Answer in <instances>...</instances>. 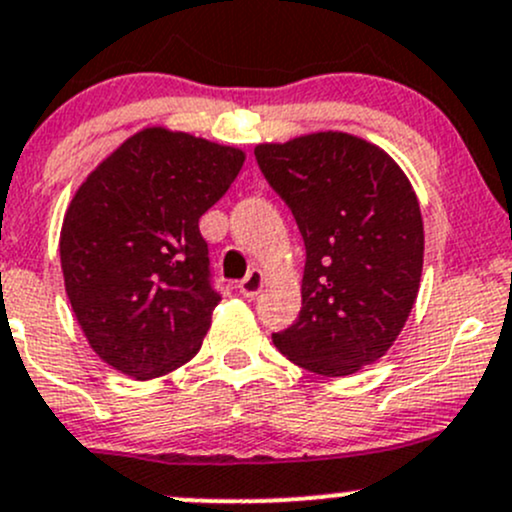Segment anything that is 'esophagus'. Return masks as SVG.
I'll return each mask as SVG.
<instances>
[{
	"instance_id": "obj_1",
	"label": "esophagus",
	"mask_w": 512,
	"mask_h": 512,
	"mask_svg": "<svg viewBox=\"0 0 512 512\" xmlns=\"http://www.w3.org/2000/svg\"><path fill=\"white\" fill-rule=\"evenodd\" d=\"M262 287H265V274H262V270H250L238 284L240 294L247 299H255L262 292Z\"/></svg>"
}]
</instances>
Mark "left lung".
<instances>
[{
	"instance_id": "1",
	"label": "left lung",
	"mask_w": 512,
	"mask_h": 512,
	"mask_svg": "<svg viewBox=\"0 0 512 512\" xmlns=\"http://www.w3.org/2000/svg\"><path fill=\"white\" fill-rule=\"evenodd\" d=\"M255 159L306 247L299 319L272 333L274 346L326 378L358 373L395 343L419 292L424 225L410 179L346 132L257 144Z\"/></svg>"
}]
</instances>
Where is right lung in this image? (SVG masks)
Wrapping results in <instances>:
<instances>
[{
	"instance_id": "1",
	"label": "right lung",
	"mask_w": 512,
	"mask_h": 512,
	"mask_svg": "<svg viewBox=\"0 0 512 512\" xmlns=\"http://www.w3.org/2000/svg\"><path fill=\"white\" fill-rule=\"evenodd\" d=\"M242 161V149L147 127L75 191L61 228L68 301L90 348L129 378H159L201 348L220 294L198 218Z\"/></svg>"
}]
</instances>
